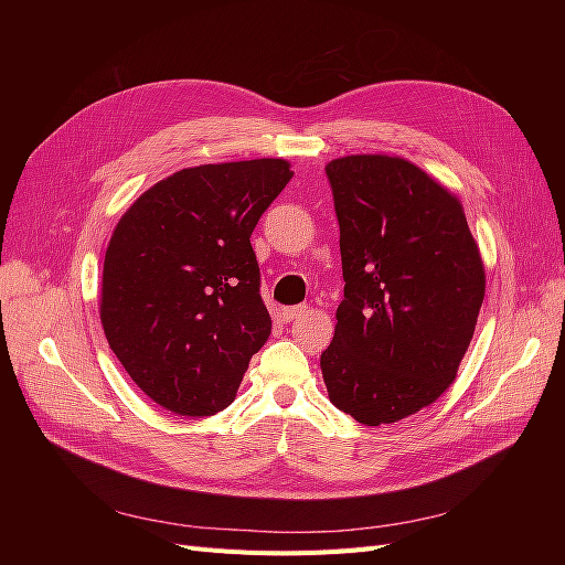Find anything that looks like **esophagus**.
<instances>
[{
    "label": "esophagus",
    "mask_w": 565,
    "mask_h": 565,
    "mask_svg": "<svg viewBox=\"0 0 565 565\" xmlns=\"http://www.w3.org/2000/svg\"><path fill=\"white\" fill-rule=\"evenodd\" d=\"M311 311V306L309 303H299V306H289V309H282L280 311V318L285 320V322H292V320H299V318H303L306 313Z\"/></svg>",
    "instance_id": "obj_1"
}]
</instances>
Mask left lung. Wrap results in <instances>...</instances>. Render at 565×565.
Here are the masks:
<instances>
[{"instance_id": "obj_1", "label": "left lung", "mask_w": 565, "mask_h": 565, "mask_svg": "<svg viewBox=\"0 0 565 565\" xmlns=\"http://www.w3.org/2000/svg\"><path fill=\"white\" fill-rule=\"evenodd\" d=\"M324 172L347 285L322 380L355 422H401L457 377L486 297L481 252L459 198L409 160L347 156Z\"/></svg>"}]
</instances>
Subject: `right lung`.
Returning a JSON list of instances; mask_svg holds the SVG:
<instances>
[{
  "mask_svg": "<svg viewBox=\"0 0 565 565\" xmlns=\"http://www.w3.org/2000/svg\"><path fill=\"white\" fill-rule=\"evenodd\" d=\"M287 160L179 169L117 221L100 280V324L150 401L210 417L235 401L270 334L252 231L292 179Z\"/></svg>",
  "mask_w": 565,
  "mask_h": 565,
  "instance_id": "obj_1",
  "label": "right lung"
}]
</instances>
